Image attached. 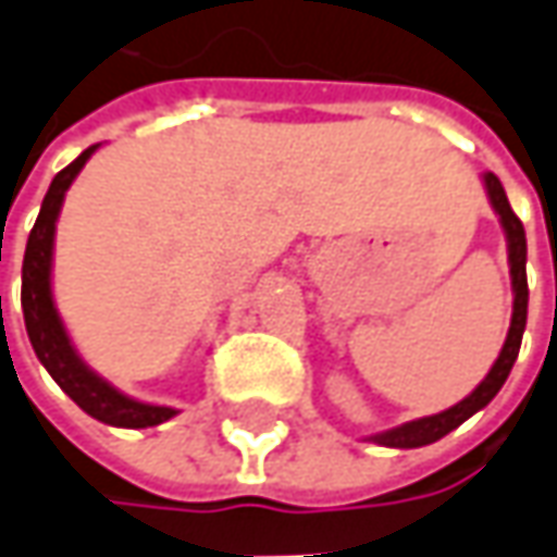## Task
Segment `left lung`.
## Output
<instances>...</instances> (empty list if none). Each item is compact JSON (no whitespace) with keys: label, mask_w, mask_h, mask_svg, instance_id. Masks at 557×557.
<instances>
[{"label":"left lung","mask_w":557,"mask_h":557,"mask_svg":"<svg viewBox=\"0 0 557 557\" xmlns=\"http://www.w3.org/2000/svg\"><path fill=\"white\" fill-rule=\"evenodd\" d=\"M484 187H487L490 206L493 212L499 215V224L506 231L508 243V268H511V293H515V301H511V323H508V336L503 342V351L496 357V363L490 367V373L484 375V382L474 388V392L459 400L450 410L437 412V416H422V419H412V422H404L397 429H388V432L373 434L375 444L382 447H397V450H412V447H425V444H434L441 441L444 434H450L453 429H459L469 416H474L478 410H484L490 400L499 394V388L506 385L508 373L518 360V351H521V336H524V326H528V237H524V224L521 219L511 212L508 206L506 190H503V182L493 175V172H484Z\"/></svg>","instance_id":"obj_1"}]
</instances>
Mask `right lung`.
Masks as SVG:
<instances>
[{"label": "right lung", "instance_id": "add662e5", "mask_svg": "<svg viewBox=\"0 0 557 557\" xmlns=\"http://www.w3.org/2000/svg\"><path fill=\"white\" fill-rule=\"evenodd\" d=\"M95 150H98V145L83 150L67 169H61L54 175V182H51L46 200H42L39 219H36L33 231H29L27 252H24L21 308H24L29 345H33L36 357H39V363L49 370L51 379L61 385V392L67 394L79 410H86L91 419H98L104 425H116V429H150V425H160L165 419H172L178 410L141 404V400H135L128 394L116 392L95 370H88L86 360L76 355L67 330H64V320H61L58 308H54V296H51L54 224H58V215H61L67 187L83 172V165L88 163V157Z\"/></svg>", "mask_w": 557, "mask_h": 557}]
</instances>
